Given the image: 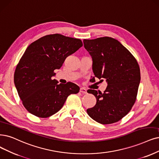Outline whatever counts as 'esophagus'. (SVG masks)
<instances>
[{
	"instance_id": "obj_1",
	"label": "esophagus",
	"mask_w": 159,
	"mask_h": 159,
	"mask_svg": "<svg viewBox=\"0 0 159 159\" xmlns=\"http://www.w3.org/2000/svg\"><path fill=\"white\" fill-rule=\"evenodd\" d=\"M80 92L81 93H86V90L85 89H84V88H80Z\"/></svg>"
}]
</instances>
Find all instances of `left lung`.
Wrapping results in <instances>:
<instances>
[{
  "mask_svg": "<svg viewBox=\"0 0 159 159\" xmlns=\"http://www.w3.org/2000/svg\"><path fill=\"white\" fill-rule=\"evenodd\" d=\"M92 58V80L98 78L107 83L100 91L90 89L96 98L94 107L87 109L92 119L103 125L118 122L131 110L136 100L141 76L139 65L133 55L118 40L109 37L83 40Z\"/></svg>",
  "mask_w": 159,
  "mask_h": 159,
  "instance_id": "left-lung-1",
  "label": "left lung"
}]
</instances>
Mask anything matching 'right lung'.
<instances>
[{
  "label": "right lung",
  "instance_id": "right-lung-1",
  "mask_svg": "<svg viewBox=\"0 0 159 159\" xmlns=\"http://www.w3.org/2000/svg\"><path fill=\"white\" fill-rule=\"evenodd\" d=\"M83 46L81 40L60 34L46 35L29 45L17 65L14 84L25 108L40 118L60 111L67 97L77 93L74 83L58 84L52 76L66 57Z\"/></svg>",
  "mask_w": 159,
  "mask_h": 159
}]
</instances>
